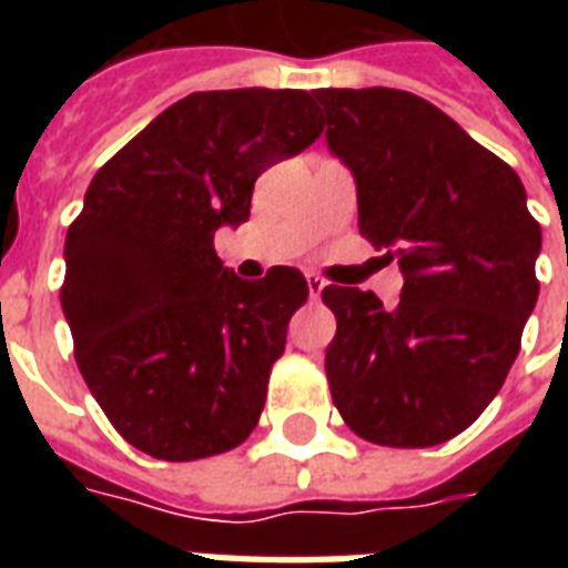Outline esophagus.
Listing matches in <instances>:
<instances>
[{
    "instance_id": "obj_1",
    "label": "esophagus",
    "mask_w": 568,
    "mask_h": 568,
    "mask_svg": "<svg viewBox=\"0 0 568 568\" xmlns=\"http://www.w3.org/2000/svg\"><path fill=\"white\" fill-rule=\"evenodd\" d=\"M306 285H310V297L312 301H318L321 297V292H324V280H321L318 274H306Z\"/></svg>"
}]
</instances>
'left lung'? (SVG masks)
Instances as JSON below:
<instances>
[{
	"mask_svg": "<svg viewBox=\"0 0 568 568\" xmlns=\"http://www.w3.org/2000/svg\"><path fill=\"white\" fill-rule=\"evenodd\" d=\"M329 153L354 173L359 232L404 271L395 306L327 285L329 392L347 427L388 448L454 439L504 386L537 306L539 223L510 164L433 102L324 88Z\"/></svg>",
	"mask_w": 568,
	"mask_h": 568,
	"instance_id": "obj_1",
	"label": "left lung"
}]
</instances>
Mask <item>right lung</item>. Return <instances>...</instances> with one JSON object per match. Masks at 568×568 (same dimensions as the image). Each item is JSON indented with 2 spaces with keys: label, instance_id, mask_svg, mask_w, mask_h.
<instances>
[{
  "label": "right lung",
  "instance_id": "right-lung-1",
  "mask_svg": "<svg viewBox=\"0 0 568 568\" xmlns=\"http://www.w3.org/2000/svg\"><path fill=\"white\" fill-rule=\"evenodd\" d=\"M318 135L306 91H200L88 185L67 230L61 306L84 383L138 450L189 463L256 427L310 285L294 267L241 280L214 253V232L247 221L258 173Z\"/></svg>",
  "mask_w": 568,
  "mask_h": 568
}]
</instances>
